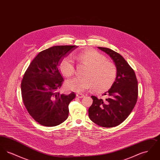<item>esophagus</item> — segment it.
Masks as SVG:
<instances>
[{
	"label": "esophagus",
	"mask_w": 160,
	"mask_h": 160,
	"mask_svg": "<svg viewBox=\"0 0 160 160\" xmlns=\"http://www.w3.org/2000/svg\"><path fill=\"white\" fill-rule=\"evenodd\" d=\"M76 97L77 98H82L84 97V95L82 94V93H77Z\"/></svg>",
	"instance_id": "esophagus-1"
}]
</instances>
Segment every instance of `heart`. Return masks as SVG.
<instances>
[{
	"label": "heart",
	"mask_w": 160,
	"mask_h": 160,
	"mask_svg": "<svg viewBox=\"0 0 160 160\" xmlns=\"http://www.w3.org/2000/svg\"><path fill=\"white\" fill-rule=\"evenodd\" d=\"M74 58L88 66L83 77H74L66 82L65 88L71 91L82 92L89 88L103 92L110 89L114 84L117 70L114 64L107 61L106 58L97 51L88 48L77 54ZM59 68L63 76H72L75 71L74 62L71 57L61 59Z\"/></svg>",
	"instance_id": "b5f03b06"
}]
</instances>
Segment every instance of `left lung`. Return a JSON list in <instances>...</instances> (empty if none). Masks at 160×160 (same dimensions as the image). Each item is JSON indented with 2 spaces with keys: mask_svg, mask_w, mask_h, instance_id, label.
Returning a JSON list of instances; mask_svg holds the SVG:
<instances>
[{
  "mask_svg": "<svg viewBox=\"0 0 160 160\" xmlns=\"http://www.w3.org/2000/svg\"><path fill=\"white\" fill-rule=\"evenodd\" d=\"M112 59L117 69V76L112 88L102 95L106 99L92 96L93 103L89 108V116L97 125L112 128L120 125L129 116L138 98V82L135 72L120 54L98 47Z\"/></svg>",
  "mask_w": 160,
  "mask_h": 160,
  "instance_id": "left-lung-1",
  "label": "left lung"
}]
</instances>
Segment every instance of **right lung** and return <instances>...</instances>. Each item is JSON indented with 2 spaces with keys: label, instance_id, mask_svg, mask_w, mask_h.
<instances>
[{
  "label": "right lung",
  "instance_id": "obj_1",
  "mask_svg": "<svg viewBox=\"0 0 160 160\" xmlns=\"http://www.w3.org/2000/svg\"><path fill=\"white\" fill-rule=\"evenodd\" d=\"M76 46H56L44 50L31 62L21 84L23 103L33 119L41 125L54 127L68 116L69 102L76 97L59 91L63 82L58 66Z\"/></svg>",
  "mask_w": 160,
  "mask_h": 160
}]
</instances>
